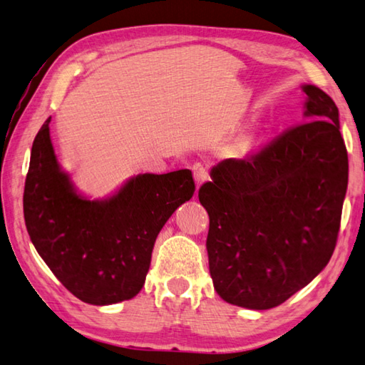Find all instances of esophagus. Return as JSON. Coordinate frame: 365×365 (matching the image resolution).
<instances>
[{
	"label": "esophagus",
	"mask_w": 365,
	"mask_h": 365,
	"mask_svg": "<svg viewBox=\"0 0 365 365\" xmlns=\"http://www.w3.org/2000/svg\"><path fill=\"white\" fill-rule=\"evenodd\" d=\"M193 175L197 185L204 183L209 178V165L205 163H196L193 164Z\"/></svg>",
	"instance_id": "34e87169"
}]
</instances>
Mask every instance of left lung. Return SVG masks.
Returning a JSON list of instances; mask_svg holds the SVG:
<instances>
[{"label":"left lung","instance_id":"1","mask_svg":"<svg viewBox=\"0 0 365 365\" xmlns=\"http://www.w3.org/2000/svg\"><path fill=\"white\" fill-rule=\"evenodd\" d=\"M304 116L249 160H225L200 188L209 271L225 302L279 307L332 257L348 187L339 108L311 84Z\"/></svg>","mask_w":365,"mask_h":365}]
</instances>
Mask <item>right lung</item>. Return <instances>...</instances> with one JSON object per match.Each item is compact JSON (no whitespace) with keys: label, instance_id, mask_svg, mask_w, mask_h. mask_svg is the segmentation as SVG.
Returning <instances> with one entry per match:
<instances>
[{"label":"right lung","instance_id":"obj_1","mask_svg":"<svg viewBox=\"0 0 365 365\" xmlns=\"http://www.w3.org/2000/svg\"><path fill=\"white\" fill-rule=\"evenodd\" d=\"M51 116L33 140L24 217L33 246L79 300L113 304L135 297L164 223L195 193L191 170L142 174L105 201L84 200L61 170Z\"/></svg>","mask_w":365,"mask_h":365}]
</instances>
